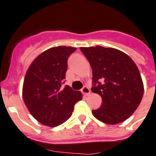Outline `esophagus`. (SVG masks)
Returning a JSON list of instances; mask_svg holds the SVG:
<instances>
[{"instance_id":"34e87169","label":"esophagus","mask_w":156,"mask_h":156,"mask_svg":"<svg viewBox=\"0 0 156 156\" xmlns=\"http://www.w3.org/2000/svg\"><path fill=\"white\" fill-rule=\"evenodd\" d=\"M82 92L85 95H90V90L89 87H87V86H85V87L82 88Z\"/></svg>"}]
</instances>
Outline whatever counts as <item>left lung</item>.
<instances>
[{
    "instance_id": "obj_1",
    "label": "left lung",
    "mask_w": 156,
    "mask_h": 156,
    "mask_svg": "<svg viewBox=\"0 0 156 156\" xmlns=\"http://www.w3.org/2000/svg\"><path fill=\"white\" fill-rule=\"evenodd\" d=\"M92 68L91 90L102 97V105L94 116L107 124L127 119L138 108L144 95V84L137 66L128 55L113 48L81 47Z\"/></svg>"
}]
</instances>
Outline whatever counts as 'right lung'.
Instances as JSON below:
<instances>
[{"label":"right lung","instance_id":"right-lung-1","mask_svg":"<svg viewBox=\"0 0 156 156\" xmlns=\"http://www.w3.org/2000/svg\"><path fill=\"white\" fill-rule=\"evenodd\" d=\"M71 46L50 48L32 62L25 74L22 95L30 114L39 122L57 126L72 115L75 103L82 99L80 91L68 85L63 88L67 60L76 50Z\"/></svg>","mask_w":156,"mask_h":156}]
</instances>
